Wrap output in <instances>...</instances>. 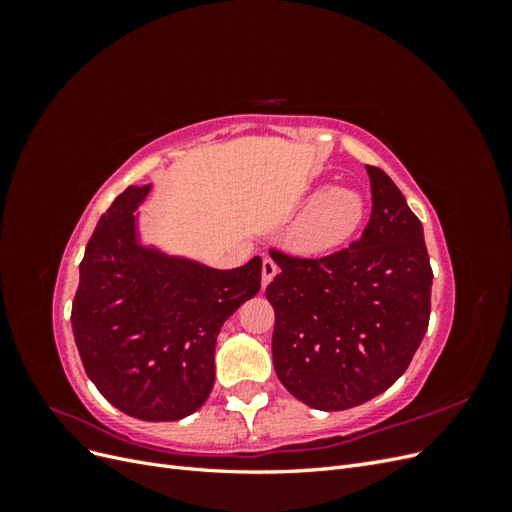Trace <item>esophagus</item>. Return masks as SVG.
Here are the masks:
<instances>
[{
  "mask_svg": "<svg viewBox=\"0 0 512 512\" xmlns=\"http://www.w3.org/2000/svg\"><path fill=\"white\" fill-rule=\"evenodd\" d=\"M277 271H280V269H277V265L271 258L262 260V288L269 286V282L277 275Z\"/></svg>",
  "mask_w": 512,
  "mask_h": 512,
  "instance_id": "obj_1",
  "label": "esophagus"
}]
</instances>
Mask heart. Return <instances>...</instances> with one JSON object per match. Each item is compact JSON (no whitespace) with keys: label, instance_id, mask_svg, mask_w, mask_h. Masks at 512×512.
<instances>
[{"label":"heart","instance_id":"obj_1","mask_svg":"<svg viewBox=\"0 0 512 512\" xmlns=\"http://www.w3.org/2000/svg\"><path fill=\"white\" fill-rule=\"evenodd\" d=\"M309 205L290 228V245L309 256L329 254L346 245L367 218L365 196L344 185L320 183L309 192Z\"/></svg>","mask_w":512,"mask_h":512}]
</instances>
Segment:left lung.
Wrapping results in <instances>:
<instances>
[{"label":"left lung","instance_id":"left-lung-1","mask_svg":"<svg viewBox=\"0 0 512 512\" xmlns=\"http://www.w3.org/2000/svg\"><path fill=\"white\" fill-rule=\"evenodd\" d=\"M371 215L359 241L324 258L271 250L273 365L290 395L348 410L384 393L421 346L431 307L423 224L384 170L365 166Z\"/></svg>","mask_w":512,"mask_h":512}]
</instances>
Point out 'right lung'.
Wrapping results in <instances>:
<instances>
[{
  "mask_svg": "<svg viewBox=\"0 0 512 512\" xmlns=\"http://www.w3.org/2000/svg\"><path fill=\"white\" fill-rule=\"evenodd\" d=\"M151 192L130 185L102 215L81 262L72 333L89 380L141 421H179L205 404L215 339L260 290L262 260L211 269L145 245L136 209Z\"/></svg>",
  "mask_w": 512,
  "mask_h": 512,
  "instance_id": "1",
  "label": "right lung"
}]
</instances>
